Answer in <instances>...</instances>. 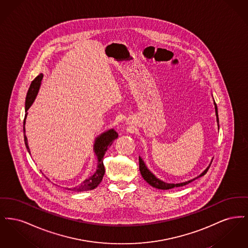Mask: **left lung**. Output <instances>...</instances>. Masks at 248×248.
<instances>
[{
    "instance_id": "obj_1",
    "label": "left lung",
    "mask_w": 248,
    "mask_h": 248,
    "mask_svg": "<svg viewBox=\"0 0 248 248\" xmlns=\"http://www.w3.org/2000/svg\"><path fill=\"white\" fill-rule=\"evenodd\" d=\"M214 105H215V111H216V116H217V127H218V130H219V122H218L217 107V104H216L215 100H214ZM139 159H140V160H139V161H140V174H141L142 177H143V178L146 180V182H148L151 186H153L154 188L159 189H173V188H177V187H181V186H184V185H187V184L190 183L191 181L195 180L196 178H199V177H202L203 175H205V174H206V172L208 171V169H209L210 165L212 164V161H211V163H210L209 165L206 167V169H205L202 173H201L200 175H199L198 177H194V178H192V179H189V180H188V181H185V182L176 183V184H175V183H166L165 181H163V180L159 179L158 177H155L154 174L149 170V168L146 166L145 163H144V161L142 160V158L140 156L139 157Z\"/></svg>"
}]
</instances>
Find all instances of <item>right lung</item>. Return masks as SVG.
<instances>
[{"label":"right lung","instance_id":"right-lung-1","mask_svg":"<svg viewBox=\"0 0 248 248\" xmlns=\"http://www.w3.org/2000/svg\"><path fill=\"white\" fill-rule=\"evenodd\" d=\"M43 73L39 74L35 79L31 83V86L29 88V91L27 93L26 96V105H25V110H26V115L24 119L23 132H24V141L25 145L27 148V151L29 152V154H31V151L28 145V140L26 137V130H25V123H26V118L28 115V109L32 105V103L35 100L37 94L39 92L42 80H43ZM118 138V134L113 128L111 129L107 130L106 132H103L102 134H100L99 136H97L94 140V154L97 158V167L94 174L91 177H87L86 179H84L81 184H79L76 187H72V188H65V189H69V190H74V191H85V190H91L96 188L99 183L101 182L103 176L105 174V167L103 165V157L106 154L107 150L108 149V147L111 146V144L113 143V140H116ZM47 178V177H46Z\"/></svg>","mask_w":248,"mask_h":248}]
</instances>
